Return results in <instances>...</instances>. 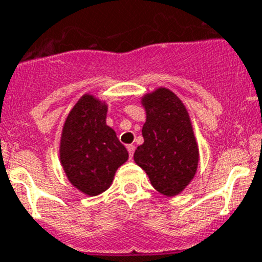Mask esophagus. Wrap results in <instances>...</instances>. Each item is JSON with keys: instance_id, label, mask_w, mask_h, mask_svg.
<instances>
[{"instance_id": "34e87169", "label": "esophagus", "mask_w": 262, "mask_h": 262, "mask_svg": "<svg viewBox=\"0 0 262 262\" xmlns=\"http://www.w3.org/2000/svg\"><path fill=\"white\" fill-rule=\"evenodd\" d=\"M126 148H128L129 157H130V159H132V158H133V154H134V150H136V146L128 145V146H126Z\"/></svg>"}]
</instances>
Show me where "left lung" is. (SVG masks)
Instances as JSON below:
<instances>
[{
	"label": "left lung",
	"instance_id": "1",
	"mask_svg": "<svg viewBox=\"0 0 262 262\" xmlns=\"http://www.w3.org/2000/svg\"><path fill=\"white\" fill-rule=\"evenodd\" d=\"M146 121L143 143L134 152V162L146 172L152 187L167 197L180 194L197 173L199 143L187 108L166 87L141 98Z\"/></svg>",
	"mask_w": 262,
	"mask_h": 262
}]
</instances>
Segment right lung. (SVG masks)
Here are the masks:
<instances>
[{
    "label": "right lung",
    "instance_id": "right-lung-1",
    "mask_svg": "<svg viewBox=\"0 0 262 262\" xmlns=\"http://www.w3.org/2000/svg\"><path fill=\"white\" fill-rule=\"evenodd\" d=\"M108 104L93 94H84L63 122L60 163L73 187L89 197L105 192L117 168L129 154L107 125Z\"/></svg>",
    "mask_w": 262,
    "mask_h": 262
}]
</instances>
